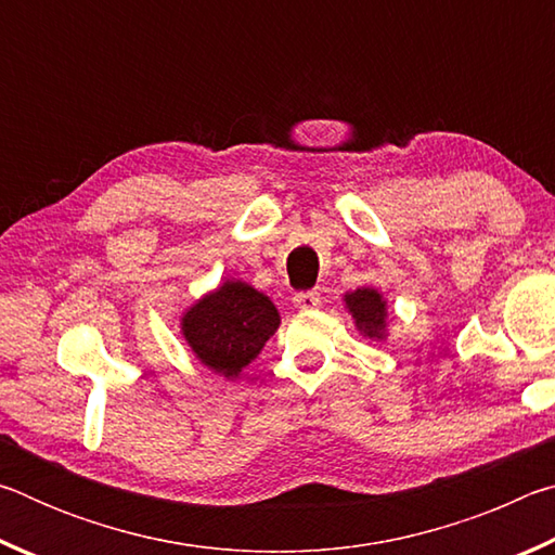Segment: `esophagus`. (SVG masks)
<instances>
[{
	"mask_svg": "<svg viewBox=\"0 0 555 555\" xmlns=\"http://www.w3.org/2000/svg\"><path fill=\"white\" fill-rule=\"evenodd\" d=\"M294 304L300 311H311V308H318V304H321V294L318 291H298L294 296Z\"/></svg>",
	"mask_w": 555,
	"mask_h": 555,
	"instance_id": "1",
	"label": "esophagus"
}]
</instances>
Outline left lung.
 <instances>
[{
    "label": "left lung",
    "mask_w": 555,
    "mask_h": 555,
    "mask_svg": "<svg viewBox=\"0 0 555 555\" xmlns=\"http://www.w3.org/2000/svg\"><path fill=\"white\" fill-rule=\"evenodd\" d=\"M345 300L350 313L354 315L357 327L364 331V335L379 337L384 331V315H387V311H384V300L377 291L357 288L354 294L345 296Z\"/></svg>",
    "instance_id": "left-lung-1"
}]
</instances>
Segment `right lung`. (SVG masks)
I'll use <instances>...</instances> for the list:
<instances>
[{"label":"right lung","mask_w":555,"mask_h":555,"mask_svg":"<svg viewBox=\"0 0 555 555\" xmlns=\"http://www.w3.org/2000/svg\"><path fill=\"white\" fill-rule=\"evenodd\" d=\"M276 327L274 304L242 281H228L183 315V335L195 357L224 377H237Z\"/></svg>","instance_id":"right-lung-1"}]
</instances>
